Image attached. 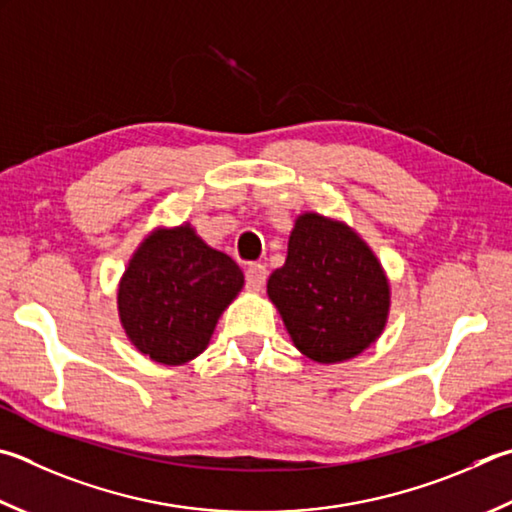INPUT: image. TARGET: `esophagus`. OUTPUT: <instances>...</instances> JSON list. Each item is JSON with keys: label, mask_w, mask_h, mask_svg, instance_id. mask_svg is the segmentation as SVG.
Instances as JSON below:
<instances>
[{"label": "esophagus", "mask_w": 512, "mask_h": 512, "mask_svg": "<svg viewBox=\"0 0 512 512\" xmlns=\"http://www.w3.org/2000/svg\"><path fill=\"white\" fill-rule=\"evenodd\" d=\"M268 271L264 264H248L246 268V286L250 291H262V286L266 284Z\"/></svg>", "instance_id": "1"}]
</instances>
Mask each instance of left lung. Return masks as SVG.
Returning a JSON list of instances; mask_svg holds the SVG:
<instances>
[{
    "mask_svg": "<svg viewBox=\"0 0 512 512\" xmlns=\"http://www.w3.org/2000/svg\"><path fill=\"white\" fill-rule=\"evenodd\" d=\"M266 293L297 351L336 365L369 349L387 327L392 288L356 230L320 212L297 215L286 262Z\"/></svg>",
    "mask_w": 512,
    "mask_h": 512,
    "instance_id": "obj_1",
    "label": "left lung"
}]
</instances>
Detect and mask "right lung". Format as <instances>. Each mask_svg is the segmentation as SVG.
<instances>
[{
  "label": "right lung",
  "instance_id": "1",
  "mask_svg": "<svg viewBox=\"0 0 512 512\" xmlns=\"http://www.w3.org/2000/svg\"><path fill=\"white\" fill-rule=\"evenodd\" d=\"M244 288V273L188 221L147 235L118 282L127 340L154 362L185 365L208 349L217 322Z\"/></svg>",
  "mask_w": 512,
  "mask_h": 512
}]
</instances>
